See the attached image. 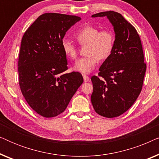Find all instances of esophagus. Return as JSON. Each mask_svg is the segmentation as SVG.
<instances>
[{
    "instance_id": "1",
    "label": "esophagus",
    "mask_w": 159,
    "mask_h": 159,
    "mask_svg": "<svg viewBox=\"0 0 159 159\" xmlns=\"http://www.w3.org/2000/svg\"><path fill=\"white\" fill-rule=\"evenodd\" d=\"M82 76H83V79L84 82H88L89 80H90V77H89L88 76H87L86 75H82Z\"/></svg>"
}]
</instances>
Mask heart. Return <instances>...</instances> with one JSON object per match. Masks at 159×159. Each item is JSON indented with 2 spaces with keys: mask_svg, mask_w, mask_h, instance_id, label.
<instances>
[{
  "mask_svg": "<svg viewBox=\"0 0 159 159\" xmlns=\"http://www.w3.org/2000/svg\"><path fill=\"white\" fill-rule=\"evenodd\" d=\"M75 38L81 45H87L86 56L80 58L74 65V69L84 74L92 71L99 60H105L111 54L114 46V35L109 30H100L96 27L87 25L75 34ZM61 48L65 55L71 59L77 57V50L67 38L61 40Z\"/></svg>",
  "mask_w": 159,
  "mask_h": 159,
  "instance_id": "b5f03b06",
  "label": "heart"
}]
</instances>
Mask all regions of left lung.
Listing matches in <instances>:
<instances>
[{"instance_id": "1", "label": "left lung", "mask_w": 159, "mask_h": 159, "mask_svg": "<svg viewBox=\"0 0 159 159\" xmlns=\"http://www.w3.org/2000/svg\"><path fill=\"white\" fill-rule=\"evenodd\" d=\"M106 16L115 32L111 54L100 67L98 76H93L91 102L95 112L114 118L127 111L142 90L146 64L142 43L133 26L119 13L109 11L92 17Z\"/></svg>"}]
</instances>
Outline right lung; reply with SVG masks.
<instances>
[{
    "mask_svg": "<svg viewBox=\"0 0 159 159\" xmlns=\"http://www.w3.org/2000/svg\"><path fill=\"white\" fill-rule=\"evenodd\" d=\"M81 18L46 13L25 32L19 51V82L23 96L40 116L51 118L66 109L83 82L78 71L68 69L61 40L69 28Z\"/></svg>",
    "mask_w": 159,
    "mask_h": 159,
    "instance_id": "obj_1",
    "label": "right lung"
}]
</instances>
